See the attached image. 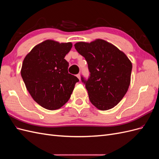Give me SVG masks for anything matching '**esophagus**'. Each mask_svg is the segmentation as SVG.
<instances>
[{
    "label": "esophagus",
    "mask_w": 159,
    "mask_h": 159,
    "mask_svg": "<svg viewBox=\"0 0 159 159\" xmlns=\"http://www.w3.org/2000/svg\"><path fill=\"white\" fill-rule=\"evenodd\" d=\"M76 76H77V78H78L80 80V74H77V75H76Z\"/></svg>",
    "instance_id": "1"
}]
</instances>
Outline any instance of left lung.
<instances>
[{"label": "left lung", "mask_w": 159, "mask_h": 159, "mask_svg": "<svg viewBox=\"0 0 159 159\" xmlns=\"http://www.w3.org/2000/svg\"><path fill=\"white\" fill-rule=\"evenodd\" d=\"M75 50L85 57L89 75L81 80L88 90L91 103L105 111L114 107L126 94L131 81L132 64L117 47L103 40L80 42Z\"/></svg>", "instance_id": "8db88e82"}]
</instances>
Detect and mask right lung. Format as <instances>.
<instances>
[{
	"label": "right lung",
	"mask_w": 159,
	"mask_h": 159,
	"mask_svg": "<svg viewBox=\"0 0 159 159\" xmlns=\"http://www.w3.org/2000/svg\"><path fill=\"white\" fill-rule=\"evenodd\" d=\"M71 42L48 40L36 46L23 61L21 76L35 102L49 110L60 108L68 102L79 79L68 73L64 57Z\"/></svg>",
	"instance_id": "obj_1"
}]
</instances>
